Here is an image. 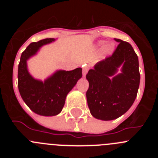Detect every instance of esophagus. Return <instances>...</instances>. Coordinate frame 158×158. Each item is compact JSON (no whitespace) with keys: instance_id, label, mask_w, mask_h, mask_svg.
I'll return each instance as SVG.
<instances>
[{"instance_id":"obj_1","label":"esophagus","mask_w":158,"mask_h":158,"mask_svg":"<svg viewBox=\"0 0 158 158\" xmlns=\"http://www.w3.org/2000/svg\"><path fill=\"white\" fill-rule=\"evenodd\" d=\"M88 69H89V68H88L87 65H83V75H84V76H85L86 73H87Z\"/></svg>"}]
</instances>
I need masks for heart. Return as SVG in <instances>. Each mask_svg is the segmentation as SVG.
<instances>
[{"instance_id": "1", "label": "heart", "mask_w": 158, "mask_h": 158, "mask_svg": "<svg viewBox=\"0 0 158 158\" xmlns=\"http://www.w3.org/2000/svg\"><path fill=\"white\" fill-rule=\"evenodd\" d=\"M111 49H112V47H111V45H107V46H106L105 48H104V50H105L106 52H110V51H111Z\"/></svg>"}]
</instances>
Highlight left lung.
<instances>
[{"instance_id":"8db88e82","label":"left lung","mask_w":158,"mask_h":158,"mask_svg":"<svg viewBox=\"0 0 158 158\" xmlns=\"http://www.w3.org/2000/svg\"><path fill=\"white\" fill-rule=\"evenodd\" d=\"M115 40L118 45L112 54L86 74L88 106L93 116L102 120L115 119L127 112L135 100L140 83L139 58L133 47L127 42ZM122 64V73L111 78Z\"/></svg>"}]
</instances>
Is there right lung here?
<instances>
[{"label":"right lung","instance_id":"right-lung-1","mask_svg":"<svg viewBox=\"0 0 158 158\" xmlns=\"http://www.w3.org/2000/svg\"><path fill=\"white\" fill-rule=\"evenodd\" d=\"M53 41L54 39L50 38L31 43L22 53L18 66V89L22 99L35 113L44 116L56 115L62 111L67 94L82 77L81 68L59 70L44 82L29 74L27 60L42 46Z\"/></svg>","mask_w":158,"mask_h":158}]
</instances>
